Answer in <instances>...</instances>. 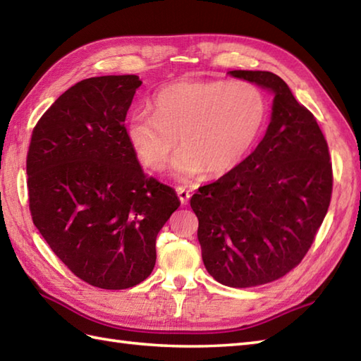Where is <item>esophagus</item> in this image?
Instances as JSON below:
<instances>
[{"label": "esophagus", "mask_w": 361, "mask_h": 361, "mask_svg": "<svg viewBox=\"0 0 361 361\" xmlns=\"http://www.w3.org/2000/svg\"><path fill=\"white\" fill-rule=\"evenodd\" d=\"M176 195H178L181 204H188L189 198H190V195H192V194H190V190L186 189L185 186H178V188H176Z\"/></svg>", "instance_id": "obj_1"}]
</instances>
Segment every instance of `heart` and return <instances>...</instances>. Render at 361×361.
<instances>
[{
  "instance_id": "1",
  "label": "heart",
  "mask_w": 361,
  "mask_h": 361,
  "mask_svg": "<svg viewBox=\"0 0 361 361\" xmlns=\"http://www.w3.org/2000/svg\"><path fill=\"white\" fill-rule=\"evenodd\" d=\"M262 91L250 82H176L153 97V113L141 110L127 124L128 141L150 171L161 172L173 153L181 180L203 171L220 176L247 158L267 121Z\"/></svg>"
}]
</instances>
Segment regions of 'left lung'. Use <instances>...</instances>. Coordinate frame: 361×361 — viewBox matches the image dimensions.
Masks as SVG:
<instances>
[{"label": "left lung", "mask_w": 361, "mask_h": 361, "mask_svg": "<svg viewBox=\"0 0 361 361\" xmlns=\"http://www.w3.org/2000/svg\"><path fill=\"white\" fill-rule=\"evenodd\" d=\"M274 93L270 126L234 171L198 188L190 208L206 270L247 288L286 276L307 255L332 197V163L317 118L270 71H229Z\"/></svg>", "instance_id": "obj_1"}]
</instances>
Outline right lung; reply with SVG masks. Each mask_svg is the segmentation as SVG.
<instances>
[{
  "label": "right lung",
  "instance_id": "1",
  "mask_svg": "<svg viewBox=\"0 0 361 361\" xmlns=\"http://www.w3.org/2000/svg\"><path fill=\"white\" fill-rule=\"evenodd\" d=\"M137 75L80 80L32 130L26 158L34 225L79 279L124 290L149 278L175 190L144 173L124 121Z\"/></svg>",
  "mask_w": 361,
  "mask_h": 361
}]
</instances>
